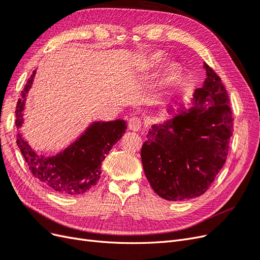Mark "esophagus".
<instances>
[{
    "instance_id": "esophagus-1",
    "label": "esophagus",
    "mask_w": 260,
    "mask_h": 260,
    "mask_svg": "<svg viewBox=\"0 0 260 260\" xmlns=\"http://www.w3.org/2000/svg\"><path fill=\"white\" fill-rule=\"evenodd\" d=\"M128 125L130 130L138 131L139 129H141V127H142V120H141L140 117H132L128 121Z\"/></svg>"
}]
</instances>
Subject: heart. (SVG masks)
I'll return each instance as SVG.
<instances>
[{"label":"heart","mask_w":260,"mask_h":260,"mask_svg":"<svg viewBox=\"0 0 260 260\" xmlns=\"http://www.w3.org/2000/svg\"><path fill=\"white\" fill-rule=\"evenodd\" d=\"M164 60H165V57L160 52H153L149 55H147L145 62L148 67H159L164 62ZM180 73H181V67L179 64H177V62H169V64L164 69L162 79L166 83L174 82L179 77Z\"/></svg>","instance_id":"1"}]
</instances>
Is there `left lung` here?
<instances>
[{
	"instance_id": "obj_1",
	"label": "left lung",
	"mask_w": 260,
	"mask_h": 260,
	"mask_svg": "<svg viewBox=\"0 0 260 260\" xmlns=\"http://www.w3.org/2000/svg\"><path fill=\"white\" fill-rule=\"evenodd\" d=\"M207 79L194 93L195 106L180 105L174 119L154 124L141 149L145 176L168 201L205 193L224 165L233 135L230 99L215 70L204 62ZM204 105L208 109L202 111Z\"/></svg>"
}]
</instances>
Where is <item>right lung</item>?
<instances>
[{"label": "right lung", "instance_id": "obj_1", "mask_svg": "<svg viewBox=\"0 0 260 260\" xmlns=\"http://www.w3.org/2000/svg\"><path fill=\"white\" fill-rule=\"evenodd\" d=\"M34 75L28 80L17 102L15 111L17 128L22 123L21 112ZM125 129V121L120 119L93 123L77 142L51 158L39 156L19 133L16 136V142L35 178L58 194L79 195L98 183L102 174V162L113 145L123 136Z\"/></svg>", "mask_w": 260, "mask_h": 260}]
</instances>
